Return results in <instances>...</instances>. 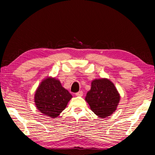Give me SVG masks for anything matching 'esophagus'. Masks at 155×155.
Instances as JSON below:
<instances>
[{
    "instance_id": "1",
    "label": "esophagus",
    "mask_w": 155,
    "mask_h": 155,
    "mask_svg": "<svg viewBox=\"0 0 155 155\" xmlns=\"http://www.w3.org/2000/svg\"><path fill=\"white\" fill-rule=\"evenodd\" d=\"M75 94H76V96H82L83 94V91H78V92L76 93Z\"/></svg>"
}]
</instances>
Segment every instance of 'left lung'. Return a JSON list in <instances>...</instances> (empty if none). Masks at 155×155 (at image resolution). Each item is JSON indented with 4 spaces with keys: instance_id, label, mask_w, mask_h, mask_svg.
<instances>
[{
    "instance_id": "left-lung-1",
    "label": "left lung",
    "mask_w": 155,
    "mask_h": 155,
    "mask_svg": "<svg viewBox=\"0 0 155 155\" xmlns=\"http://www.w3.org/2000/svg\"><path fill=\"white\" fill-rule=\"evenodd\" d=\"M120 98L114 83L106 78H102L92 81L85 101L94 114L101 118H105L115 111Z\"/></svg>"
}]
</instances>
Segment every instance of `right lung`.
Returning <instances> with one entry per match:
<instances>
[{"instance_id": "obj_1", "label": "right lung", "mask_w": 155, "mask_h": 155, "mask_svg": "<svg viewBox=\"0 0 155 155\" xmlns=\"http://www.w3.org/2000/svg\"><path fill=\"white\" fill-rule=\"evenodd\" d=\"M72 95L54 78L44 80L36 90L35 103L38 109L45 115L56 117L64 111Z\"/></svg>"}]
</instances>
